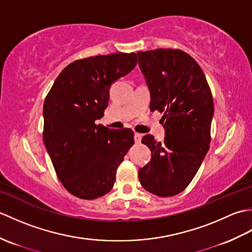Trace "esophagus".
<instances>
[{
	"label": "esophagus",
	"mask_w": 252,
	"mask_h": 252,
	"mask_svg": "<svg viewBox=\"0 0 252 252\" xmlns=\"http://www.w3.org/2000/svg\"><path fill=\"white\" fill-rule=\"evenodd\" d=\"M134 141H135L136 144L141 143V141H142V134H140V133H135V134H134Z\"/></svg>",
	"instance_id": "1"
}]
</instances>
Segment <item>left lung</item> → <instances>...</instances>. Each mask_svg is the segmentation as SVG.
<instances>
[{
	"mask_svg": "<svg viewBox=\"0 0 252 252\" xmlns=\"http://www.w3.org/2000/svg\"><path fill=\"white\" fill-rule=\"evenodd\" d=\"M151 91V110L162 112L165 136L142 138L152 160L138 170L142 186L159 197L183 191L194 179L211 142L213 99L200 66L178 49L138 52Z\"/></svg>",
	"mask_w": 252,
	"mask_h": 252,
	"instance_id": "obj_1",
	"label": "left lung"
}]
</instances>
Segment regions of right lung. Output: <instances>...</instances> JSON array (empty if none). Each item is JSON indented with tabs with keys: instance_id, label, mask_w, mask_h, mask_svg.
I'll list each match as a JSON object with an SVG mask.
<instances>
[{
	"instance_id": "1",
	"label": "right lung",
	"mask_w": 252,
	"mask_h": 252,
	"mask_svg": "<svg viewBox=\"0 0 252 252\" xmlns=\"http://www.w3.org/2000/svg\"><path fill=\"white\" fill-rule=\"evenodd\" d=\"M135 53L74 61L55 80L43 106V141L63 186L81 199L109 192L116 171L134 144L131 129L95 121L108 106L111 83L136 66Z\"/></svg>"
}]
</instances>
